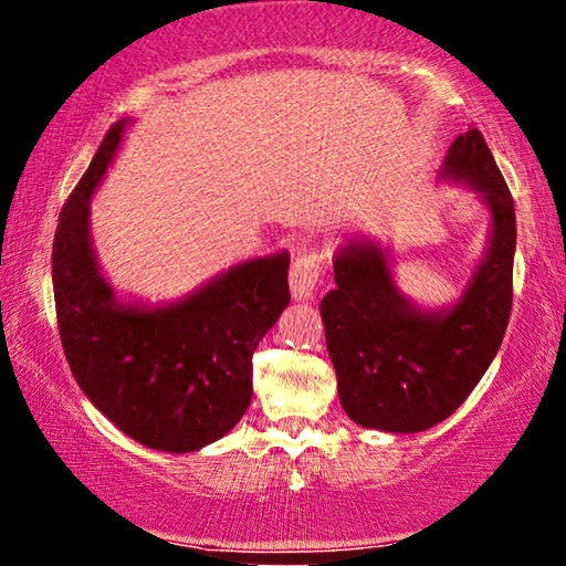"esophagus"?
Masks as SVG:
<instances>
[{"mask_svg":"<svg viewBox=\"0 0 566 566\" xmlns=\"http://www.w3.org/2000/svg\"><path fill=\"white\" fill-rule=\"evenodd\" d=\"M324 271V253H316V250H308L295 258L291 268V293L295 301H311L313 293L318 289V277Z\"/></svg>","mask_w":566,"mask_h":566,"instance_id":"34e87169","label":"esophagus"}]
</instances>
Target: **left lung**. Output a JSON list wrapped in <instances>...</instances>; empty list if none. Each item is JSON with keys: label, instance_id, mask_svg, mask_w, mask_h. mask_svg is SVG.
I'll return each instance as SVG.
<instances>
[{"label": "left lung", "instance_id": "8db88e82", "mask_svg": "<svg viewBox=\"0 0 566 566\" xmlns=\"http://www.w3.org/2000/svg\"><path fill=\"white\" fill-rule=\"evenodd\" d=\"M442 179L473 187L491 210V240L453 308L428 311L397 291L385 250L352 240L334 255L336 289L321 301L338 399L356 424L420 432L453 415L491 367L514 301V199L483 134L448 149Z\"/></svg>", "mask_w": 566, "mask_h": 566}]
</instances>
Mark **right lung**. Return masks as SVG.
Instances as JSON below:
<instances>
[{
	"label": "right lung",
	"instance_id": "right-lung-1",
	"mask_svg": "<svg viewBox=\"0 0 566 566\" xmlns=\"http://www.w3.org/2000/svg\"><path fill=\"white\" fill-rule=\"evenodd\" d=\"M126 120L108 128L60 212L52 289L60 342L85 397L128 438L192 453L228 434L253 397V352L291 303L289 253L248 260L169 306L120 303L91 242V197Z\"/></svg>",
	"mask_w": 566,
	"mask_h": 566
}]
</instances>
